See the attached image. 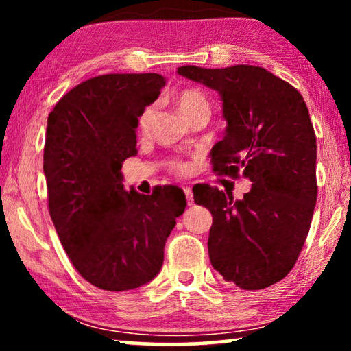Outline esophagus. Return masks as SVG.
I'll return each instance as SVG.
<instances>
[{"label":"esophagus","instance_id":"esophagus-1","mask_svg":"<svg viewBox=\"0 0 351 351\" xmlns=\"http://www.w3.org/2000/svg\"><path fill=\"white\" fill-rule=\"evenodd\" d=\"M184 193H186L187 204L192 206V204H193V193H192V189H190V187H184Z\"/></svg>","mask_w":351,"mask_h":351}]
</instances>
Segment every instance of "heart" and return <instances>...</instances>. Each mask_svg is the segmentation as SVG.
<instances>
[{
	"label": "heart",
	"mask_w": 351,
	"mask_h": 351,
	"mask_svg": "<svg viewBox=\"0 0 351 351\" xmlns=\"http://www.w3.org/2000/svg\"><path fill=\"white\" fill-rule=\"evenodd\" d=\"M176 106L186 119L198 111H209V102H207V99L199 91H195V90H184L178 94ZM153 117H154L153 105L147 106V108H144V111L141 112V116L138 119V130L141 133H144L150 128ZM169 167L173 173H178V175L189 173V164L180 161V159H173V161H170Z\"/></svg>",
	"instance_id": "1"
}]
</instances>
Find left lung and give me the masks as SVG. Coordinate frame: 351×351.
I'll use <instances>...</instances> for the list:
<instances>
[{
	"mask_svg": "<svg viewBox=\"0 0 351 351\" xmlns=\"http://www.w3.org/2000/svg\"><path fill=\"white\" fill-rule=\"evenodd\" d=\"M178 74L221 97L228 127L210 152L213 171L252 182L235 201L210 186L193 192L213 217L210 263L241 289L271 287L295 265L316 206V134L305 100L288 82L251 64H187Z\"/></svg>",
	"mask_w": 351,
	"mask_h": 351,
	"instance_id": "obj_1",
	"label": "left lung"
}]
</instances>
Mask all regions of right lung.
<instances>
[{"mask_svg": "<svg viewBox=\"0 0 351 351\" xmlns=\"http://www.w3.org/2000/svg\"><path fill=\"white\" fill-rule=\"evenodd\" d=\"M164 85L152 73L93 77L47 117L43 170L52 223L74 268L100 289L128 291L153 280L186 209L175 186L141 195L122 184V162L138 153V119Z\"/></svg>", "mask_w": 351, "mask_h": 351, "instance_id": "obj_1", "label": "right lung"}]
</instances>
